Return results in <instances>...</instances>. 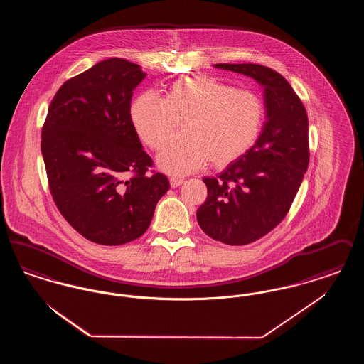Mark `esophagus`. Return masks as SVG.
<instances>
[{"instance_id": "34e87169", "label": "esophagus", "mask_w": 364, "mask_h": 364, "mask_svg": "<svg viewBox=\"0 0 364 364\" xmlns=\"http://www.w3.org/2000/svg\"><path fill=\"white\" fill-rule=\"evenodd\" d=\"M183 181H184V180H183V178H178V177H172V178L169 180V183H171V187H172V188H177L178 186H181V184H183Z\"/></svg>"}]
</instances>
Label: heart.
I'll return each mask as SVG.
<instances>
[{
	"mask_svg": "<svg viewBox=\"0 0 364 364\" xmlns=\"http://www.w3.org/2000/svg\"><path fill=\"white\" fill-rule=\"evenodd\" d=\"M264 105L250 91L236 90L208 75L173 82L166 97L139 95L131 122L150 149L161 147L183 122V136L168 141L156 156L165 173L183 176L202 168H225L250 153L264 124Z\"/></svg>",
	"mask_w": 364,
	"mask_h": 364,
	"instance_id": "1",
	"label": "heart"
}]
</instances>
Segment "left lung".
<instances>
[{
	"mask_svg": "<svg viewBox=\"0 0 364 364\" xmlns=\"http://www.w3.org/2000/svg\"><path fill=\"white\" fill-rule=\"evenodd\" d=\"M263 88L266 120L245 156L217 177H205L208 199L198 208L202 230L217 242H255L284 220L309 166V119L300 98L276 70L258 64H214Z\"/></svg>",
	"mask_w": 364,
	"mask_h": 364,
	"instance_id": "obj_1",
	"label": "left lung"
}]
</instances>
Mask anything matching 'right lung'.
Masks as SVG:
<instances>
[{
    "instance_id": "right-lung-1",
    "label": "right lung",
    "mask_w": 364,
    "mask_h": 364,
    "mask_svg": "<svg viewBox=\"0 0 364 364\" xmlns=\"http://www.w3.org/2000/svg\"><path fill=\"white\" fill-rule=\"evenodd\" d=\"M144 77L138 64L107 58L67 80L49 106L41 149L53 199L90 242L140 237L171 187L165 174L147 173L153 161L131 122Z\"/></svg>"
}]
</instances>
